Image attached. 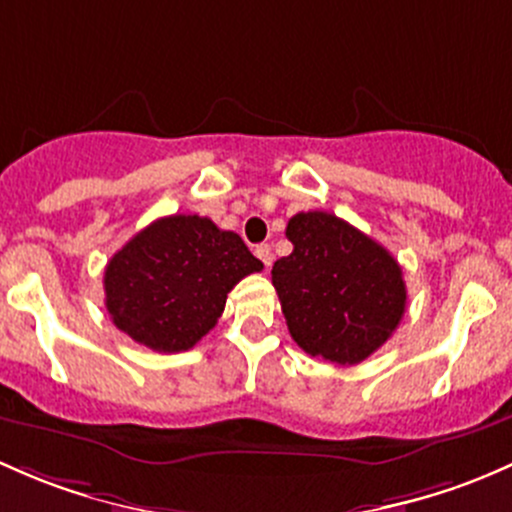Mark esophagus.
Masks as SVG:
<instances>
[{"label":"esophagus","mask_w":512,"mask_h":512,"mask_svg":"<svg viewBox=\"0 0 512 512\" xmlns=\"http://www.w3.org/2000/svg\"><path fill=\"white\" fill-rule=\"evenodd\" d=\"M255 255L260 257V260H262V265H265V267H270V265H272L274 255H272V247H270V245H257Z\"/></svg>","instance_id":"34e87169"}]
</instances>
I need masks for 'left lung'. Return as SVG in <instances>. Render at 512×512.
<instances>
[{"mask_svg": "<svg viewBox=\"0 0 512 512\" xmlns=\"http://www.w3.org/2000/svg\"><path fill=\"white\" fill-rule=\"evenodd\" d=\"M292 255L272 267L289 333L301 351L355 365L402 321V267L380 242L333 213H297L287 223Z\"/></svg>", "mask_w": 512, "mask_h": 512, "instance_id": "8db88e82", "label": "left lung"}]
</instances>
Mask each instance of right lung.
<instances>
[{
  "label": "right lung",
  "mask_w": 512,
  "mask_h": 512,
  "mask_svg": "<svg viewBox=\"0 0 512 512\" xmlns=\"http://www.w3.org/2000/svg\"><path fill=\"white\" fill-rule=\"evenodd\" d=\"M262 262L233 230L201 215H166L139 230L105 267V306L132 341L159 353L196 346L228 292Z\"/></svg>",
  "instance_id": "obj_1"
}]
</instances>
